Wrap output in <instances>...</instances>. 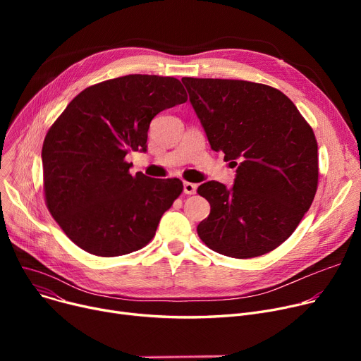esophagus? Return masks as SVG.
Masks as SVG:
<instances>
[{
  "label": "esophagus",
  "instance_id": "obj_1",
  "mask_svg": "<svg viewBox=\"0 0 361 361\" xmlns=\"http://www.w3.org/2000/svg\"><path fill=\"white\" fill-rule=\"evenodd\" d=\"M183 192L185 195H195L197 192V184H195V183H184L183 184Z\"/></svg>",
  "mask_w": 361,
  "mask_h": 361
}]
</instances>
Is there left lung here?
<instances>
[{"mask_svg":"<svg viewBox=\"0 0 361 361\" xmlns=\"http://www.w3.org/2000/svg\"><path fill=\"white\" fill-rule=\"evenodd\" d=\"M215 152L237 166L234 185H199L211 214L197 234L216 253L249 259L286 241L309 211L319 177L312 127L281 90L230 79L183 78Z\"/></svg>","mask_w":361,"mask_h":361,"instance_id":"8db88e82","label":"left lung"}]
</instances>
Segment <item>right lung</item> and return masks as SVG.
Returning a JSON list of instances; mask_svg holds the SVG:
<instances>
[{
  "label": "right lung",
  "instance_id": "1",
  "mask_svg": "<svg viewBox=\"0 0 361 361\" xmlns=\"http://www.w3.org/2000/svg\"><path fill=\"white\" fill-rule=\"evenodd\" d=\"M185 101L178 79L128 74L86 87L52 124L42 147L47 206L80 249L114 257L154 238L183 183L131 176L126 157L145 154L150 121Z\"/></svg>",
  "mask_w": 361,
  "mask_h": 361
}]
</instances>
